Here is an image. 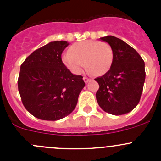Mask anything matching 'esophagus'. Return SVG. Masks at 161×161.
Segmentation results:
<instances>
[{"label":"esophagus","mask_w":161,"mask_h":161,"mask_svg":"<svg viewBox=\"0 0 161 161\" xmlns=\"http://www.w3.org/2000/svg\"><path fill=\"white\" fill-rule=\"evenodd\" d=\"M83 80H84V82H86V83H87V82H88L89 81H90V79H89V78H87V77H84L83 78Z\"/></svg>","instance_id":"34e87169"}]
</instances>
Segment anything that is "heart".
<instances>
[{"label": "heart", "instance_id": "heart-1", "mask_svg": "<svg viewBox=\"0 0 161 161\" xmlns=\"http://www.w3.org/2000/svg\"><path fill=\"white\" fill-rule=\"evenodd\" d=\"M113 57V50L108 43L90 40L74 43L69 52L63 55L62 60L74 74H80L86 66L89 72L102 75L111 69Z\"/></svg>", "mask_w": 161, "mask_h": 161}]
</instances>
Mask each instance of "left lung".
Segmentation results:
<instances>
[{
    "label": "left lung",
    "mask_w": 161,
    "mask_h": 161,
    "mask_svg": "<svg viewBox=\"0 0 161 161\" xmlns=\"http://www.w3.org/2000/svg\"><path fill=\"white\" fill-rule=\"evenodd\" d=\"M113 50L110 70L97 78L96 93L99 106L105 112L121 115L130 112L140 100L146 78L145 64L134 48L113 36L101 37Z\"/></svg>",
    "instance_id": "8db88e82"
}]
</instances>
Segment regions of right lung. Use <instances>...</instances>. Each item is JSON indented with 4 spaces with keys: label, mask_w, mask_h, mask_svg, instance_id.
Wrapping results in <instances>:
<instances>
[{
    "label": "right lung",
    "mask_w": 161,
    "mask_h": 161,
    "mask_svg": "<svg viewBox=\"0 0 161 161\" xmlns=\"http://www.w3.org/2000/svg\"><path fill=\"white\" fill-rule=\"evenodd\" d=\"M69 43L52 41L34 50L20 67L18 88L24 107L36 118L60 120L74 111L81 90L82 75H75L61 60Z\"/></svg>",
    "instance_id": "add662e5"
}]
</instances>
